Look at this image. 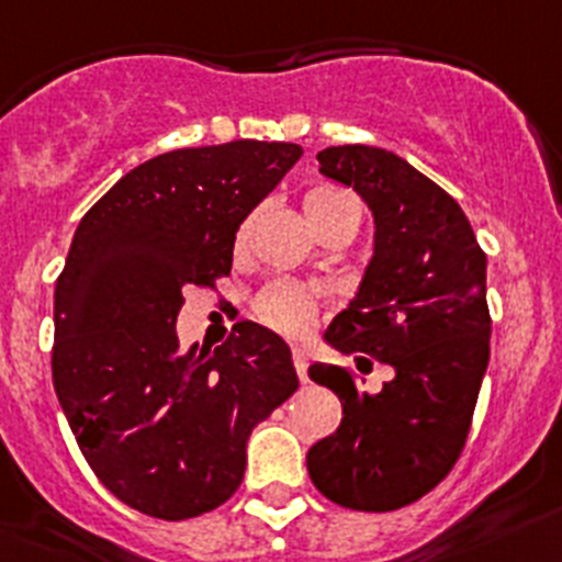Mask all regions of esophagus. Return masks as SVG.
I'll list each match as a JSON object with an SVG mask.
<instances>
[{
    "label": "esophagus",
    "mask_w": 562,
    "mask_h": 562,
    "mask_svg": "<svg viewBox=\"0 0 562 562\" xmlns=\"http://www.w3.org/2000/svg\"><path fill=\"white\" fill-rule=\"evenodd\" d=\"M292 362H295L297 379H301V382H306L308 379V353L303 351V348H292Z\"/></svg>",
    "instance_id": "34e87169"
}]
</instances>
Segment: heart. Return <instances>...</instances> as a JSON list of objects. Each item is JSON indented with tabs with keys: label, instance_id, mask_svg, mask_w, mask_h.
<instances>
[{
	"label": "heart",
	"instance_id": "obj_1",
	"mask_svg": "<svg viewBox=\"0 0 562 562\" xmlns=\"http://www.w3.org/2000/svg\"><path fill=\"white\" fill-rule=\"evenodd\" d=\"M348 200H351L348 194L334 192V189H312V192L303 198V211H306V220L312 223V220L323 217V214H328V211L337 209V205L348 203ZM259 315L261 321L281 328V331L301 334L306 331L312 317H315V303H312V297H308L306 292L297 290V286L278 284L261 297Z\"/></svg>",
	"mask_w": 562,
	"mask_h": 562
}]
</instances>
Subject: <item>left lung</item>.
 I'll return each mask as SVG.
<instances>
[{
	"instance_id": "1",
	"label": "left lung",
	"mask_w": 562,
	"mask_h": 562,
	"mask_svg": "<svg viewBox=\"0 0 562 562\" xmlns=\"http://www.w3.org/2000/svg\"><path fill=\"white\" fill-rule=\"evenodd\" d=\"M317 161L368 203L375 228L357 295L323 339L395 375L368 395L337 364L308 368L342 401V424L308 449L306 468L331 502L387 513L418 502L460 460L491 359L487 259L460 203L395 153L342 144Z\"/></svg>"
}]
</instances>
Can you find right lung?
Masks as SVG:
<instances>
[{"instance_id":"add662e5","label":"right lung","mask_w":562,"mask_h":562,"mask_svg":"<svg viewBox=\"0 0 562 562\" xmlns=\"http://www.w3.org/2000/svg\"><path fill=\"white\" fill-rule=\"evenodd\" d=\"M301 156L254 138L164 153L77 225L55 284V393L91 471L144 516L228 502L250 431L297 390L270 328L236 323L214 351H180L175 321L189 284L228 276L239 225Z\"/></svg>"}]
</instances>
